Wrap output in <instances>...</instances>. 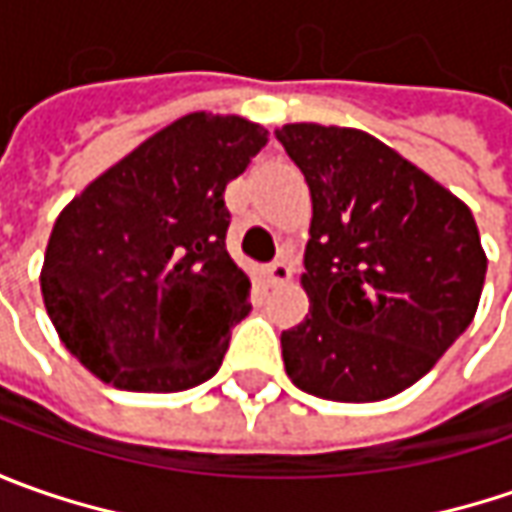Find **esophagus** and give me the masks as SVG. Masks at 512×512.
Here are the masks:
<instances>
[{
  "mask_svg": "<svg viewBox=\"0 0 512 512\" xmlns=\"http://www.w3.org/2000/svg\"><path fill=\"white\" fill-rule=\"evenodd\" d=\"M265 273L270 285H285V282H290V276H293V267H290L287 259H276V262H270V265H267Z\"/></svg>",
  "mask_w": 512,
  "mask_h": 512,
  "instance_id": "esophagus-1",
  "label": "esophagus"
}]
</instances>
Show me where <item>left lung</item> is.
<instances>
[{
	"label": "left lung",
	"mask_w": 512,
	"mask_h": 512,
	"mask_svg": "<svg viewBox=\"0 0 512 512\" xmlns=\"http://www.w3.org/2000/svg\"><path fill=\"white\" fill-rule=\"evenodd\" d=\"M313 199L305 322L282 333L287 376L330 402L416 384L470 327L487 259L470 207L353 128L276 130Z\"/></svg>",
	"instance_id": "1"
}]
</instances>
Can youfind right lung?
Wrapping results in <instances>:
<instances>
[{"instance_id":"obj_1","label":"right lung","mask_w":512,"mask_h":512,"mask_svg":"<svg viewBox=\"0 0 512 512\" xmlns=\"http://www.w3.org/2000/svg\"><path fill=\"white\" fill-rule=\"evenodd\" d=\"M267 130L187 113L70 202L50 233L42 296L59 339L102 382L179 393L225 359L250 279L225 247V187Z\"/></svg>"}]
</instances>
